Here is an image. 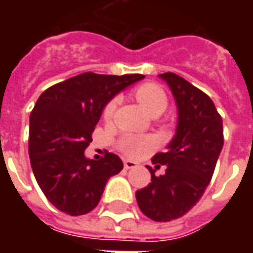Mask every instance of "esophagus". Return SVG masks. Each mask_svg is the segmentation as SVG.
<instances>
[{
    "label": "esophagus",
    "mask_w": 253,
    "mask_h": 253,
    "mask_svg": "<svg viewBox=\"0 0 253 253\" xmlns=\"http://www.w3.org/2000/svg\"><path fill=\"white\" fill-rule=\"evenodd\" d=\"M123 165H125L126 169H132V168H135L138 164L135 161H132V160H125V161H123Z\"/></svg>",
    "instance_id": "34e87169"
}]
</instances>
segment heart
Here are the masks:
<instances>
[{"label":"heart","instance_id":"b5f03b06","mask_svg":"<svg viewBox=\"0 0 253 253\" xmlns=\"http://www.w3.org/2000/svg\"><path fill=\"white\" fill-rule=\"evenodd\" d=\"M135 99L138 103L142 105V108L148 114H161L167 108L168 99L167 94L163 89L160 88L156 84L148 83L142 84L141 86L135 89ZM116 107V100H111L108 104L105 105L103 111V116L105 121H108L114 115V111ZM156 139L149 135H126L121 139L119 148L123 153L128 157H139L143 153H146L149 150L156 146Z\"/></svg>","mask_w":253,"mask_h":253}]
</instances>
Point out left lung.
Wrapping results in <instances>:
<instances>
[{"label":"left lung","mask_w":253,"mask_h":253,"mask_svg":"<svg viewBox=\"0 0 253 253\" xmlns=\"http://www.w3.org/2000/svg\"><path fill=\"white\" fill-rule=\"evenodd\" d=\"M169 86L177 110L176 131L167 150L153 157L154 168L166 165L164 175L135 192L141 211L153 221L168 222L196 205L211 180L223 146L222 119L212 100L175 73L159 74Z\"/></svg>","instance_id":"obj_1"}]
</instances>
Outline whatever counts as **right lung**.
Returning a JSON list of instances; mask_svg holds the SVG:
<instances>
[{
	"label": "right lung",
	"instance_id": "add662e5",
	"mask_svg": "<svg viewBox=\"0 0 253 253\" xmlns=\"http://www.w3.org/2000/svg\"><path fill=\"white\" fill-rule=\"evenodd\" d=\"M142 74L84 73L52 85L30 116L31 167L43 194L59 211L83 215L97 206L107 181L123 169L114 153L85 156L105 105Z\"/></svg>",
	"mask_w": 253,
	"mask_h": 253
}]
</instances>
